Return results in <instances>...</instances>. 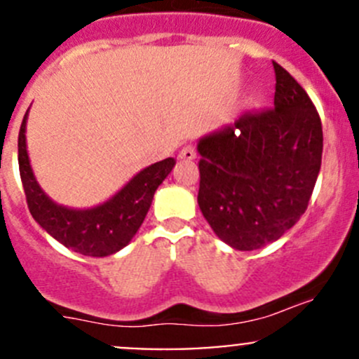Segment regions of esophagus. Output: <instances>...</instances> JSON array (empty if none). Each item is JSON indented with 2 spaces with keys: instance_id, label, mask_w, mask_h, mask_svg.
Listing matches in <instances>:
<instances>
[{
  "instance_id": "34e87169",
  "label": "esophagus",
  "mask_w": 359,
  "mask_h": 359,
  "mask_svg": "<svg viewBox=\"0 0 359 359\" xmlns=\"http://www.w3.org/2000/svg\"><path fill=\"white\" fill-rule=\"evenodd\" d=\"M179 158L186 159V161H193V159L196 158V151H194L193 146H186L182 147V151L179 153Z\"/></svg>"
}]
</instances>
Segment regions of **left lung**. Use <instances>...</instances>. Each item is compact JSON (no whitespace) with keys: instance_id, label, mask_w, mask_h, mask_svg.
Masks as SVG:
<instances>
[{"instance_id":"1","label":"left lung","mask_w":359,"mask_h":359,"mask_svg":"<svg viewBox=\"0 0 359 359\" xmlns=\"http://www.w3.org/2000/svg\"><path fill=\"white\" fill-rule=\"evenodd\" d=\"M273 66V109L247 112L198 142L203 217L224 243L243 252L295 226L321 168L320 114L290 72Z\"/></svg>"}]
</instances>
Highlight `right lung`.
I'll return each mask as SVG.
<instances>
[{
	"label": "right lung",
	"instance_id": "add662e5",
	"mask_svg": "<svg viewBox=\"0 0 359 359\" xmlns=\"http://www.w3.org/2000/svg\"><path fill=\"white\" fill-rule=\"evenodd\" d=\"M27 112L19 132V170L32 219L59 243L81 255L107 257L119 252L142 226L154 193L172 172L175 159L166 158L140 170L121 191L102 205L88 210L67 208L50 200L32 173L25 147Z\"/></svg>",
	"mask_w": 359,
	"mask_h": 359
}]
</instances>
